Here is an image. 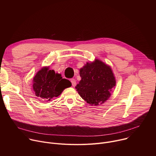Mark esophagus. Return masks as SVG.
Returning a JSON list of instances; mask_svg holds the SVG:
<instances>
[{
	"label": "esophagus",
	"instance_id": "esophagus-1",
	"mask_svg": "<svg viewBox=\"0 0 156 156\" xmlns=\"http://www.w3.org/2000/svg\"><path fill=\"white\" fill-rule=\"evenodd\" d=\"M70 81H71V83H72V86H73V87H75V86H76V81H75V79H71V80H70Z\"/></svg>",
	"mask_w": 156,
	"mask_h": 156
}]
</instances>
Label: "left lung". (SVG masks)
Masks as SVG:
<instances>
[{
  "mask_svg": "<svg viewBox=\"0 0 156 156\" xmlns=\"http://www.w3.org/2000/svg\"><path fill=\"white\" fill-rule=\"evenodd\" d=\"M80 75L81 80L75 88L81 98L91 105L104 104L116 85L110 66L98 58L87 62L80 69Z\"/></svg>",
  "mask_w": 156,
  "mask_h": 156,
  "instance_id": "1",
  "label": "left lung"
}]
</instances>
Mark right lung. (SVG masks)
I'll return each instance as SVG.
<instances>
[{"instance_id":"right-lung-1","label":"right lung","mask_w":156,"mask_h":156,"mask_svg":"<svg viewBox=\"0 0 156 156\" xmlns=\"http://www.w3.org/2000/svg\"><path fill=\"white\" fill-rule=\"evenodd\" d=\"M33 83L36 96L42 101L52 100L72 86L69 80L62 78L60 74L51 70L49 66L42 67L34 76Z\"/></svg>"}]
</instances>
